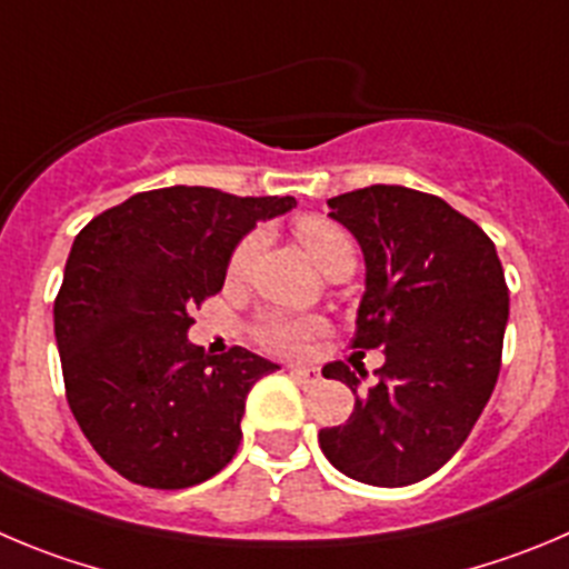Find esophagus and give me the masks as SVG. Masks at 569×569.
<instances>
[{"mask_svg":"<svg viewBox=\"0 0 569 569\" xmlns=\"http://www.w3.org/2000/svg\"><path fill=\"white\" fill-rule=\"evenodd\" d=\"M289 373H291V379H295L297 385L306 387V390H309V387H317L322 379L320 370H315V368H291Z\"/></svg>","mask_w":569,"mask_h":569,"instance_id":"34e87169","label":"esophagus"}]
</instances>
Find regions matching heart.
Segmentation results:
<instances>
[{
	"mask_svg": "<svg viewBox=\"0 0 569 569\" xmlns=\"http://www.w3.org/2000/svg\"><path fill=\"white\" fill-rule=\"evenodd\" d=\"M295 236L322 272H326L337 258L353 254L348 232H345L337 221L326 219V216H302V219L295 224ZM258 249H260L258 232L241 238L238 247L232 249L230 263H227V278L241 280L243 274L249 272V267H252ZM322 331H326V320H322V317L297 315V311H280V309L260 315L252 326L254 339H258L267 350H272V353H280V357H297V353H302V350L309 348Z\"/></svg>",
	"mask_w": 569,
	"mask_h": 569,
	"instance_id": "b5f03b06",
	"label": "heart"
}]
</instances>
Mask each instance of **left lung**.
<instances>
[{"label": "left lung", "instance_id": "1", "mask_svg": "<svg viewBox=\"0 0 569 569\" xmlns=\"http://www.w3.org/2000/svg\"><path fill=\"white\" fill-rule=\"evenodd\" d=\"M328 207L357 236L368 267L350 348H385V365L348 421L320 429V449L353 480L410 486L458 452L491 398L508 322L506 272L491 238L432 193L370 184ZM322 376L357 392L362 370L328 362Z\"/></svg>", "mask_w": 569, "mask_h": 569}]
</instances>
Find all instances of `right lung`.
I'll return each mask as SVG.
<instances>
[{
  "label": "right lung",
  "mask_w": 569,
  "mask_h": 569,
  "mask_svg": "<svg viewBox=\"0 0 569 569\" xmlns=\"http://www.w3.org/2000/svg\"><path fill=\"white\" fill-rule=\"evenodd\" d=\"M295 196L159 188L109 207L78 232L56 297L63 387L94 452L146 488L219 475L241 443L247 392L280 370L230 348L188 342L193 306L219 295L227 260Z\"/></svg>",
  "instance_id": "1"
}]
</instances>
